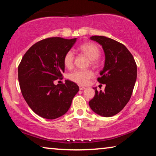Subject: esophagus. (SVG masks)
Returning <instances> with one entry per match:
<instances>
[{
	"label": "esophagus",
	"mask_w": 156,
	"mask_h": 156,
	"mask_svg": "<svg viewBox=\"0 0 156 156\" xmlns=\"http://www.w3.org/2000/svg\"><path fill=\"white\" fill-rule=\"evenodd\" d=\"M79 89H80V90H84V89H85V87L83 86H79Z\"/></svg>",
	"instance_id": "34e87169"
}]
</instances>
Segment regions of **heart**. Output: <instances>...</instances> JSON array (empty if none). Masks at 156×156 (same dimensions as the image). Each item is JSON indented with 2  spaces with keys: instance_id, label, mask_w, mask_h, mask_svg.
I'll return each instance as SVG.
<instances>
[{
  "instance_id": "b5f03b06",
  "label": "heart",
  "mask_w": 156,
  "mask_h": 156,
  "mask_svg": "<svg viewBox=\"0 0 156 156\" xmlns=\"http://www.w3.org/2000/svg\"><path fill=\"white\" fill-rule=\"evenodd\" d=\"M79 49L88 56L91 60V64H97V59L100 56V49L96 44L91 43L83 44L79 47ZM74 61V54L72 51H69L66 53L64 57V65L67 69H72ZM94 73L91 70L78 69L73 72L69 75V78L80 85H85L89 80L93 78Z\"/></svg>"
}]
</instances>
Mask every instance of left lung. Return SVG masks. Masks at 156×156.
<instances>
[{
	"label": "left lung",
	"mask_w": 156,
	"mask_h": 156,
	"mask_svg": "<svg viewBox=\"0 0 156 156\" xmlns=\"http://www.w3.org/2000/svg\"><path fill=\"white\" fill-rule=\"evenodd\" d=\"M90 39L101 44L105 51V67L98 81L106 87L104 91L94 88L96 94L89 105L97 114L111 117L119 113L130 100L136 81L137 65L123 44L102 36Z\"/></svg>",
	"instance_id": "1"
}]
</instances>
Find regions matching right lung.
<instances>
[{
  "mask_svg": "<svg viewBox=\"0 0 156 156\" xmlns=\"http://www.w3.org/2000/svg\"><path fill=\"white\" fill-rule=\"evenodd\" d=\"M76 41L60 37L43 39L27 50L18 65L21 93L29 107L42 118L52 120L64 115L79 91L77 84L69 80L54 84L62 79L64 57Z\"/></svg>",
  "mask_w": 156,
  "mask_h": 156,
  "instance_id": "right-lung-1",
  "label": "right lung"
}]
</instances>
